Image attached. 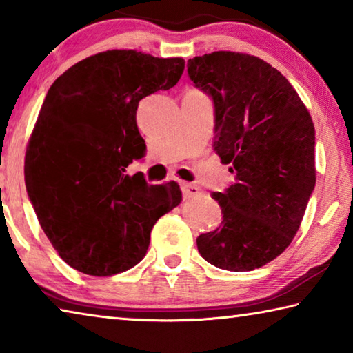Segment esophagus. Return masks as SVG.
Returning <instances> with one entry per match:
<instances>
[{
	"mask_svg": "<svg viewBox=\"0 0 353 353\" xmlns=\"http://www.w3.org/2000/svg\"><path fill=\"white\" fill-rule=\"evenodd\" d=\"M181 190H182L185 198H194V196H198L201 193V188L198 187V185L187 183V182L181 183Z\"/></svg>",
	"mask_w": 353,
	"mask_h": 353,
	"instance_id": "esophagus-1",
	"label": "esophagus"
}]
</instances>
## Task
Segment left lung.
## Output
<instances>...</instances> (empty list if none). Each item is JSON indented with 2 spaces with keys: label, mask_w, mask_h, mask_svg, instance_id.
Returning a JSON list of instances; mask_svg holds the SVG:
<instances>
[{
  "label": "left lung",
  "mask_w": 353,
  "mask_h": 353,
  "mask_svg": "<svg viewBox=\"0 0 353 353\" xmlns=\"http://www.w3.org/2000/svg\"><path fill=\"white\" fill-rule=\"evenodd\" d=\"M214 107L213 149L235 182L212 193L219 227L196 238L202 259L252 271L290 246L316 183L314 126L288 79L259 57L216 51L188 61Z\"/></svg>",
  "instance_id": "8db88e82"
}]
</instances>
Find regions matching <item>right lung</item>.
I'll use <instances>...</instances> for the list:
<instances>
[{"mask_svg": "<svg viewBox=\"0 0 353 353\" xmlns=\"http://www.w3.org/2000/svg\"><path fill=\"white\" fill-rule=\"evenodd\" d=\"M183 68L181 57L113 50L73 65L48 90L26 151V190L48 240L79 272L130 270L155 221L181 204L176 182L149 185L126 168L146 151L140 99L170 90Z\"/></svg>", "mask_w": 353, "mask_h": 353, "instance_id": "right-lung-1", "label": "right lung"}]
</instances>
